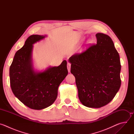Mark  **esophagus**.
<instances>
[{"instance_id":"esophagus-1","label":"esophagus","mask_w":134,"mask_h":134,"mask_svg":"<svg viewBox=\"0 0 134 134\" xmlns=\"http://www.w3.org/2000/svg\"><path fill=\"white\" fill-rule=\"evenodd\" d=\"M70 67H71V64L69 63H67V69H68V71L69 72H70Z\"/></svg>"}]
</instances>
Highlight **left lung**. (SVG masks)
Here are the masks:
<instances>
[{
  "mask_svg": "<svg viewBox=\"0 0 134 134\" xmlns=\"http://www.w3.org/2000/svg\"><path fill=\"white\" fill-rule=\"evenodd\" d=\"M97 42L70 57V72L75 77L81 102L89 108L108 104L121 86L119 54L111 38L98 33Z\"/></svg>",
  "mask_w": 134,
  "mask_h": 134,
  "instance_id": "obj_1",
  "label": "left lung"
}]
</instances>
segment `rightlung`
Wrapping results in <instances>:
<instances>
[{
    "instance_id": "obj_1",
    "label": "right lung",
    "mask_w": 134,
    "mask_h": 134,
    "mask_svg": "<svg viewBox=\"0 0 134 134\" xmlns=\"http://www.w3.org/2000/svg\"><path fill=\"white\" fill-rule=\"evenodd\" d=\"M45 36L32 35L15 53L9 68L10 87L15 96L27 107L41 110L51 105L58 88L68 74L67 62L43 72H35L32 62L33 44Z\"/></svg>"
}]
</instances>
